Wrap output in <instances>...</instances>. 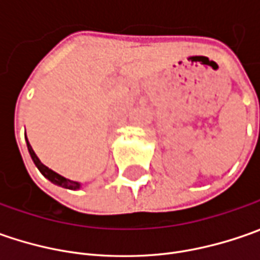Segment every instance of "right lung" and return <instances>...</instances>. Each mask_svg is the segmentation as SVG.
Returning a JSON list of instances; mask_svg holds the SVG:
<instances>
[{
    "instance_id": "add662e5",
    "label": "right lung",
    "mask_w": 260,
    "mask_h": 260,
    "mask_svg": "<svg viewBox=\"0 0 260 260\" xmlns=\"http://www.w3.org/2000/svg\"><path fill=\"white\" fill-rule=\"evenodd\" d=\"M27 147H28V152H30V156H31V159H33V162H35V165L37 166V169L42 172V174L45 175L46 178L50 181V182H53V184L59 185V186H63V188H68V189H78L81 184H78L75 181H71V179H66L63 176H60L59 174H56L53 172L52 169H49L47 166H45L40 160H39V157L36 156L35 150L31 149V146L28 143V140H27Z\"/></svg>"
}]
</instances>
